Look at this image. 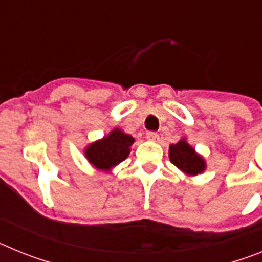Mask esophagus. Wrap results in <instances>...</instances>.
<instances>
[{
    "instance_id": "1",
    "label": "esophagus",
    "mask_w": 262,
    "mask_h": 262,
    "mask_svg": "<svg viewBox=\"0 0 262 262\" xmlns=\"http://www.w3.org/2000/svg\"><path fill=\"white\" fill-rule=\"evenodd\" d=\"M147 139L148 140H157L159 139V135H157V133H154V131H148L147 133Z\"/></svg>"
}]
</instances>
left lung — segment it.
Instances as JSON below:
<instances>
[{
    "instance_id": "left-lung-1",
    "label": "left lung",
    "mask_w": 262,
    "mask_h": 262,
    "mask_svg": "<svg viewBox=\"0 0 262 262\" xmlns=\"http://www.w3.org/2000/svg\"><path fill=\"white\" fill-rule=\"evenodd\" d=\"M169 159L173 165L177 166L181 172L187 176H196L205 172L206 161L201 155L195 152L189 143L181 139L176 144L169 147Z\"/></svg>"
}]
</instances>
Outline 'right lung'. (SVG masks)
I'll list each match as a JSON object with an SVG mask.
<instances>
[{"label": "right lung", "mask_w": 262, "mask_h": 262, "mask_svg": "<svg viewBox=\"0 0 262 262\" xmlns=\"http://www.w3.org/2000/svg\"><path fill=\"white\" fill-rule=\"evenodd\" d=\"M135 139L122 129L114 128L107 136L92 143L85 148V157L98 170L110 172L111 169L126 160L129 155V148Z\"/></svg>", "instance_id": "1"}]
</instances>
